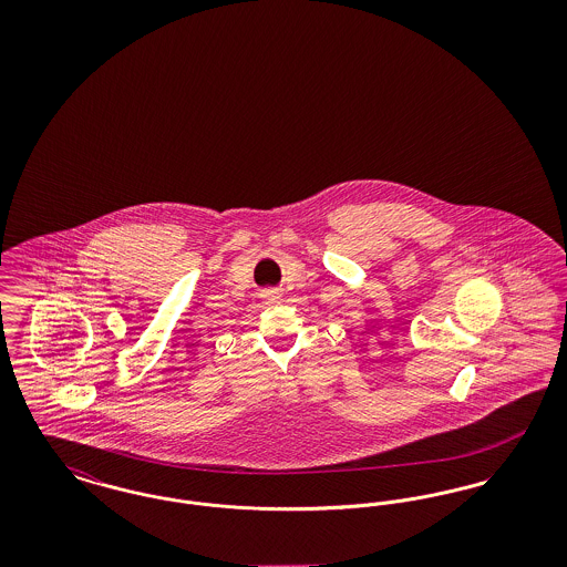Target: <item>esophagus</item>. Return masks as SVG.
Returning <instances> with one entry per match:
<instances>
[{
    "label": "esophagus",
    "instance_id": "1",
    "mask_svg": "<svg viewBox=\"0 0 567 567\" xmlns=\"http://www.w3.org/2000/svg\"><path fill=\"white\" fill-rule=\"evenodd\" d=\"M270 299H278V293H274V291H271Z\"/></svg>",
    "mask_w": 567,
    "mask_h": 567
}]
</instances>
